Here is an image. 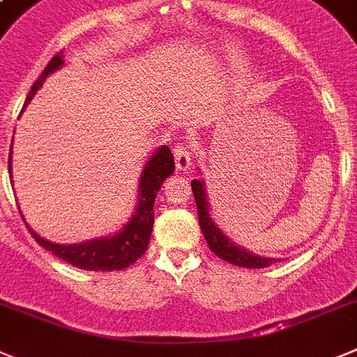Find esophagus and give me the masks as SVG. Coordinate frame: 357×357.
<instances>
[{
	"instance_id": "obj_1",
	"label": "esophagus",
	"mask_w": 357,
	"mask_h": 357,
	"mask_svg": "<svg viewBox=\"0 0 357 357\" xmlns=\"http://www.w3.org/2000/svg\"><path fill=\"white\" fill-rule=\"evenodd\" d=\"M173 155H175L176 168L182 169V172L189 169V166H191V149H189V145H184V143L175 145Z\"/></svg>"
}]
</instances>
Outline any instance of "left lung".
<instances>
[{
	"label": "left lung",
	"instance_id": "1",
	"mask_svg": "<svg viewBox=\"0 0 357 357\" xmlns=\"http://www.w3.org/2000/svg\"><path fill=\"white\" fill-rule=\"evenodd\" d=\"M192 195H195L196 208H198V221H200V228L204 231V237L207 241L208 248L218 255L221 260L234 264L238 267H246V269H264L269 267L271 264L278 261V258H266L258 257V255L251 253V251L244 250V248L237 246L231 243L230 238L219 230L218 225L214 223V219H211V212H208V202H207V192H205L204 181H195L191 182Z\"/></svg>",
	"mask_w": 357,
	"mask_h": 357
}]
</instances>
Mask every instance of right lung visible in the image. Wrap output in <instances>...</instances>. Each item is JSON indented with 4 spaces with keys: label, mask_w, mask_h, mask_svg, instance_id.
Instances as JSON below:
<instances>
[{
    "label": "right lung",
    "mask_w": 357,
    "mask_h": 357,
    "mask_svg": "<svg viewBox=\"0 0 357 357\" xmlns=\"http://www.w3.org/2000/svg\"><path fill=\"white\" fill-rule=\"evenodd\" d=\"M63 51L58 52L56 56L52 58L44 68L38 79L29 90L28 97H26L24 107L28 106L29 100L33 99V96L40 90L44 84L45 77L52 74L54 70L63 65ZM22 107V111H24ZM21 111V113H22ZM175 172V162H173V153L169 146L162 145L161 149H157L152 157H149L146 165L143 166V173L139 176V200L138 207L134 208L132 218L123 225L122 230L116 234L109 235V237H99L91 238L86 243L79 244H56L51 243L47 238L40 237L37 231H31L38 244L44 250L51 251L52 255H56L63 261L70 264L74 267H79L84 271H122L129 267L130 264L143 257L149 248L150 235H152L153 228V202H155L157 191L161 189L162 182L168 178L172 173ZM8 173L12 178V149H10L8 157Z\"/></svg>",
    "instance_id": "obj_1"
}]
</instances>
